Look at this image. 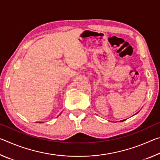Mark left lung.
I'll use <instances>...</instances> for the list:
<instances>
[{"label":"left lung","instance_id":"1","mask_svg":"<svg viewBox=\"0 0 160 160\" xmlns=\"http://www.w3.org/2000/svg\"><path fill=\"white\" fill-rule=\"evenodd\" d=\"M125 121V120H122V121H121V122H122V121Z\"/></svg>","mask_w":160,"mask_h":160}]
</instances>
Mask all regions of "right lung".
<instances>
[{"instance_id":"1","label":"right lung","mask_w":160,"mask_h":160,"mask_svg":"<svg viewBox=\"0 0 160 160\" xmlns=\"http://www.w3.org/2000/svg\"><path fill=\"white\" fill-rule=\"evenodd\" d=\"M39 123H43V122H39Z\"/></svg>"}]
</instances>
